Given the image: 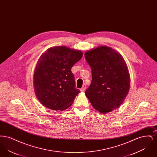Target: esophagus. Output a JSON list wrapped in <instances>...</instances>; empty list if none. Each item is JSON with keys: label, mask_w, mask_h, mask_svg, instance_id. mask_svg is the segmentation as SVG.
I'll return each instance as SVG.
<instances>
[{"label": "esophagus", "mask_w": 157, "mask_h": 157, "mask_svg": "<svg viewBox=\"0 0 157 157\" xmlns=\"http://www.w3.org/2000/svg\"><path fill=\"white\" fill-rule=\"evenodd\" d=\"M85 90H86V85H83V86L81 88L80 90H81V92H83V91H85Z\"/></svg>", "instance_id": "1"}]
</instances>
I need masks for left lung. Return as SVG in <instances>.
<instances>
[{
	"label": "left lung",
	"instance_id": "obj_1",
	"mask_svg": "<svg viewBox=\"0 0 157 157\" xmlns=\"http://www.w3.org/2000/svg\"><path fill=\"white\" fill-rule=\"evenodd\" d=\"M85 57L92 76L85 95L98 112H111L124 102L129 90L127 63L120 53L106 46L86 51Z\"/></svg>",
	"mask_w": 157,
	"mask_h": 157
}]
</instances>
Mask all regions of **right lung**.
<instances>
[{
	"label": "right lung",
	"mask_w": 157,
	"mask_h": 157,
	"mask_svg": "<svg viewBox=\"0 0 157 157\" xmlns=\"http://www.w3.org/2000/svg\"><path fill=\"white\" fill-rule=\"evenodd\" d=\"M83 53L63 46L48 49L40 56L33 75L34 90L39 102L47 108L63 111L74 101L80 90L75 88L71 68Z\"/></svg>",
	"instance_id": "right-lung-1"
}]
</instances>
